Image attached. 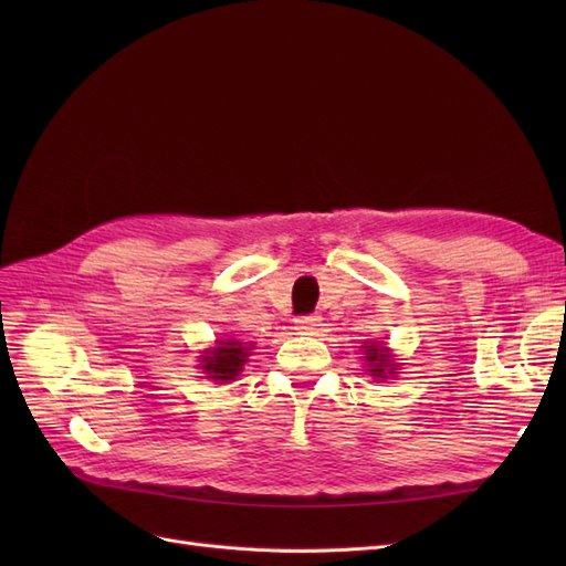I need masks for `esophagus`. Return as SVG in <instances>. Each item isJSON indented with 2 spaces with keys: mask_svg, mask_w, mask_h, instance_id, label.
<instances>
[{
  "mask_svg": "<svg viewBox=\"0 0 566 566\" xmlns=\"http://www.w3.org/2000/svg\"><path fill=\"white\" fill-rule=\"evenodd\" d=\"M321 328V316L318 314H306L295 318V331L302 335H314Z\"/></svg>",
  "mask_w": 566,
  "mask_h": 566,
  "instance_id": "34e87169",
  "label": "esophagus"
}]
</instances>
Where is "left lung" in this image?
<instances>
[{
    "mask_svg": "<svg viewBox=\"0 0 566 566\" xmlns=\"http://www.w3.org/2000/svg\"><path fill=\"white\" fill-rule=\"evenodd\" d=\"M368 352V361H370V375H378V378H385V370L391 366L389 364V356L385 354V349L382 347H368L366 349ZM389 370H394V368H389Z\"/></svg>",
    "mask_w": 566,
    "mask_h": 566,
    "instance_id": "8db88e82",
    "label": "left lung"
}]
</instances>
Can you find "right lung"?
Wrapping results in <instances>:
<instances>
[{"label": "right lung", "instance_id": "right-lung-1", "mask_svg": "<svg viewBox=\"0 0 566 566\" xmlns=\"http://www.w3.org/2000/svg\"><path fill=\"white\" fill-rule=\"evenodd\" d=\"M245 356L248 349L243 347V342H219V347L212 352V356H205L202 368L210 373L212 380H235V375L241 373L245 364Z\"/></svg>", "mask_w": 566, "mask_h": 566}]
</instances>
